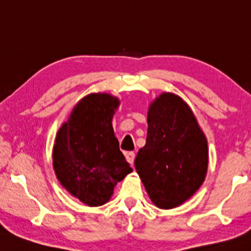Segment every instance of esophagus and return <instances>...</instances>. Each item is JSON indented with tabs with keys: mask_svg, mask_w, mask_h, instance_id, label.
Returning a JSON list of instances; mask_svg holds the SVG:
<instances>
[{
	"mask_svg": "<svg viewBox=\"0 0 251 251\" xmlns=\"http://www.w3.org/2000/svg\"><path fill=\"white\" fill-rule=\"evenodd\" d=\"M125 156H126V160L128 161L130 164L134 163V160H135V153H134V152H126Z\"/></svg>",
	"mask_w": 251,
	"mask_h": 251,
	"instance_id": "esophagus-1",
	"label": "esophagus"
}]
</instances>
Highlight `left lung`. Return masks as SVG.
Returning a JSON list of instances; mask_svg holds the SVG:
<instances>
[{
	"instance_id": "8db88e82",
	"label": "left lung",
	"mask_w": 251,
	"mask_h": 251,
	"mask_svg": "<svg viewBox=\"0 0 251 251\" xmlns=\"http://www.w3.org/2000/svg\"><path fill=\"white\" fill-rule=\"evenodd\" d=\"M145 147L135 160L137 173L153 204L173 209L203 184L208 171V141L190 106L172 92L150 103Z\"/></svg>"
}]
</instances>
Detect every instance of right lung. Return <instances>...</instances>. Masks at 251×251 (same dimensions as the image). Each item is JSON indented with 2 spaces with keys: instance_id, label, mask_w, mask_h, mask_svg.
Listing matches in <instances>:
<instances>
[{
  "instance_id": "right-lung-1",
  "label": "right lung",
  "mask_w": 251,
  "mask_h": 251,
  "mask_svg": "<svg viewBox=\"0 0 251 251\" xmlns=\"http://www.w3.org/2000/svg\"><path fill=\"white\" fill-rule=\"evenodd\" d=\"M120 104L119 98L110 93L87 95L73 107L54 141L56 178L88 207L106 203L116 184L132 172L112 126Z\"/></svg>"
}]
</instances>
